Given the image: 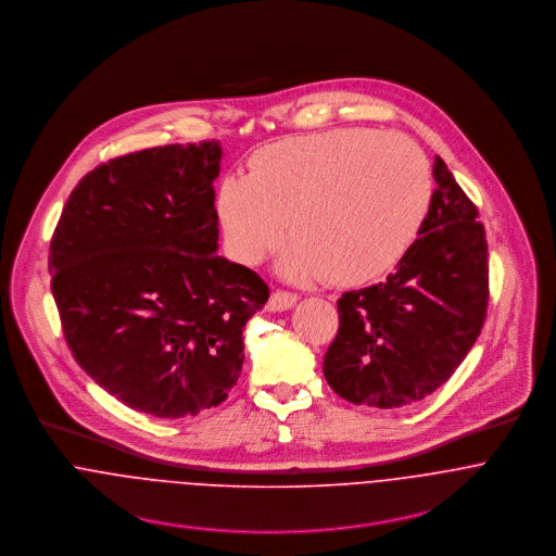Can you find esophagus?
I'll return each instance as SVG.
<instances>
[{
    "instance_id": "1",
    "label": "esophagus",
    "mask_w": 556,
    "mask_h": 556,
    "mask_svg": "<svg viewBox=\"0 0 556 556\" xmlns=\"http://www.w3.org/2000/svg\"><path fill=\"white\" fill-rule=\"evenodd\" d=\"M296 305V296L294 294H290V292H281V290H277V292H273L270 294V299H268V311H288V308H292Z\"/></svg>"
}]
</instances>
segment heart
Segmentation results:
<instances>
[{"instance_id": "b5f03b06", "label": "heart", "mask_w": 556, "mask_h": 556, "mask_svg": "<svg viewBox=\"0 0 556 556\" xmlns=\"http://www.w3.org/2000/svg\"><path fill=\"white\" fill-rule=\"evenodd\" d=\"M432 200L425 153L399 134L328 129L257 149L226 177L215 213L232 257L260 264L283 239L279 273L356 288L388 275L418 241Z\"/></svg>"}]
</instances>
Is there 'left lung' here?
<instances>
[{
    "mask_svg": "<svg viewBox=\"0 0 556 556\" xmlns=\"http://www.w3.org/2000/svg\"><path fill=\"white\" fill-rule=\"evenodd\" d=\"M431 211L383 283L345 292L324 358L330 388L379 409L422 401L445 383L482 332L489 245L476 204L434 157Z\"/></svg>",
    "mask_w": 556,
    "mask_h": 556,
    "instance_id": "1",
    "label": "left lung"
}]
</instances>
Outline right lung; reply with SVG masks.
Wrapping results in <instances>:
<instances>
[{"instance_id":"1","label":"right lung","mask_w":556,"mask_h":556,"mask_svg":"<svg viewBox=\"0 0 556 556\" xmlns=\"http://www.w3.org/2000/svg\"><path fill=\"white\" fill-rule=\"evenodd\" d=\"M222 147L166 144L80 179L49 255L72 356L127 407L186 418L226 401L243 328L268 301L248 266L217 255Z\"/></svg>"}]
</instances>
